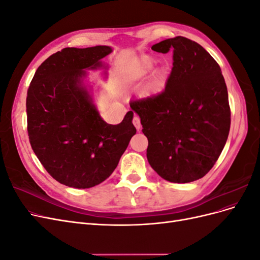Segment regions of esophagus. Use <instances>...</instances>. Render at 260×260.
Segmentation results:
<instances>
[{"label":"esophagus","instance_id":"obj_1","mask_svg":"<svg viewBox=\"0 0 260 260\" xmlns=\"http://www.w3.org/2000/svg\"><path fill=\"white\" fill-rule=\"evenodd\" d=\"M132 122H133V124H135V127L137 128V130H140V129H141V120H140V118H139L138 116L133 117Z\"/></svg>","mask_w":260,"mask_h":260}]
</instances>
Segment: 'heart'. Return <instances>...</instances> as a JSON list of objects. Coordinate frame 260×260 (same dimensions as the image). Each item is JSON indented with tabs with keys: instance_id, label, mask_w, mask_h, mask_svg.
Instances as JSON below:
<instances>
[{
	"instance_id": "heart-1",
	"label": "heart",
	"mask_w": 260,
	"mask_h": 260,
	"mask_svg": "<svg viewBox=\"0 0 260 260\" xmlns=\"http://www.w3.org/2000/svg\"><path fill=\"white\" fill-rule=\"evenodd\" d=\"M154 68V60L149 56H144L141 58L137 64L133 65L128 73H125L123 77V82L125 84H133L142 80Z\"/></svg>"
}]
</instances>
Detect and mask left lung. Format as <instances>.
Listing matches in <instances>:
<instances>
[{"label": "left lung", "instance_id": "left-lung-1", "mask_svg": "<svg viewBox=\"0 0 260 260\" xmlns=\"http://www.w3.org/2000/svg\"><path fill=\"white\" fill-rule=\"evenodd\" d=\"M172 52L165 90L130 102L148 140L147 160L162 179L187 183L214 167L230 131L229 98L218 62L190 39L176 37L152 46Z\"/></svg>", "mask_w": 260, "mask_h": 260}]
</instances>
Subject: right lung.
Segmentation results:
<instances>
[{
    "instance_id": "right-lung-1",
    "label": "right lung",
    "mask_w": 260,
    "mask_h": 260,
    "mask_svg": "<svg viewBox=\"0 0 260 260\" xmlns=\"http://www.w3.org/2000/svg\"><path fill=\"white\" fill-rule=\"evenodd\" d=\"M112 51L106 45L62 49L39 66L27 92L31 147L45 170L70 187L103 182L137 132L132 112L118 124L104 121L83 85L85 70L105 68L101 59Z\"/></svg>"
}]
</instances>
